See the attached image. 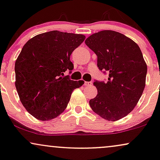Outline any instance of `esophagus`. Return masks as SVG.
<instances>
[{
    "instance_id": "1",
    "label": "esophagus",
    "mask_w": 160,
    "mask_h": 160,
    "mask_svg": "<svg viewBox=\"0 0 160 160\" xmlns=\"http://www.w3.org/2000/svg\"><path fill=\"white\" fill-rule=\"evenodd\" d=\"M92 82H84V85H85V86H91V85H92Z\"/></svg>"
}]
</instances>
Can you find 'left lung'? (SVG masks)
I'll return each instance as SVG.
<instances>
[{
    "mask_svg": "<svg viewBox=\"0 0 160 160\" xmlns=\"http://www.w3.org/2000/svg\"><path fill=\"white\" fill-rule=\"evenodd\" d=\"M85 43L98 56L108 81L94 82L98 94L89 101L93 112L108 121L127 116L137 106L145 86L147 64L134 40L112 30L90 35Z\"/></svg>",
    "mask_w": 160,
    "mask_h": 160,
    "instance_id": "8db88e82",
    "label": "left lung"
}]
</instances>
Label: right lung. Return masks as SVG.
Masks as SVG:
<instances>
[{"instance_id":"obj_1","label":"right lung","mask_w":160,"mask_h":160,"mask_svg":"<svg viewBox=\"0 0 160 160\" xmlns=\"http://www.w3.org/2000/svg\"><path fill=\"white\" fill-rule=\"evenodd\" d=\"M85 38L56 30L36 35L23 46L15 61V87L24 108L37 120L59 116L72 92L84 84L61 76L73 69L70 56Z\"/></svg>"}]
</instances>
